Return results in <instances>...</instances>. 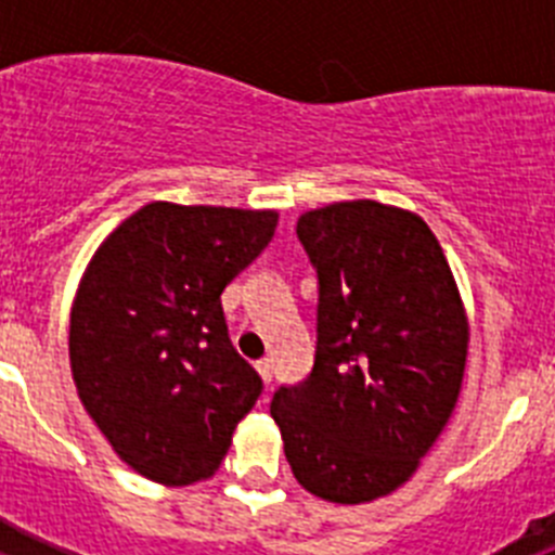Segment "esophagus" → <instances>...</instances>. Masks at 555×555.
Masks as SVG:
<instances>
[{"label":"esophagus","instance_id":"34e87169","mask_svg":"<svg viewBox=\"0 0 555 555\" xmlns=\"http://www.w3.org/2000/svg\"><path fill=\"white\" fill-rule=\"evenodd\" d=\"M255 370H258V375H261V380L263 384H272V377H274V364L272 361H269V358H263V361H258V364H255Z\"/></svg>","mask_w":555,"mask_h":555}]
</instances>
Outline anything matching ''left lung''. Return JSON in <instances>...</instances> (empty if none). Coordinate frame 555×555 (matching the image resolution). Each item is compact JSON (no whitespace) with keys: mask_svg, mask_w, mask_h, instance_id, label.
Instances as JSON below:
<instances>
[{"mask_svg":"<svg viewBox=\"0 0 555 555\" xmlns=\"http://www.w3.org/2000/svg\"><path fill=\"white\" fill-rule=\"evenodd\" d=\"M297 235L320 278L317 356L269 411L300 487L358 506L403 487L448 425L467 311L442 244L411 210L333 203L306 210Z\"/></svg>","mask_w":555,"mask_h":555,"instance_id":"8db88e82","label":"left lung"}]
</instances>
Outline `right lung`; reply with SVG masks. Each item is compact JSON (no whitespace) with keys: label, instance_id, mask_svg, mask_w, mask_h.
<instances>
[{"label":"right lung","instance_id":"add662e5","mask_svg":"<svg viewBox=\"0 0 555 555\" xmlns=\"http://www.w3.org/2000/svg\"><path fill=\"white\" fill-rule=\"evenodd\" d=\"M278 210L150 203L96 247L68 361L82 409L127 467L164 487L210 478L261 377L233 350L222 292L261 255Z\"/></svg>","mask_w":555,"mask_h":555}]
</instances>
